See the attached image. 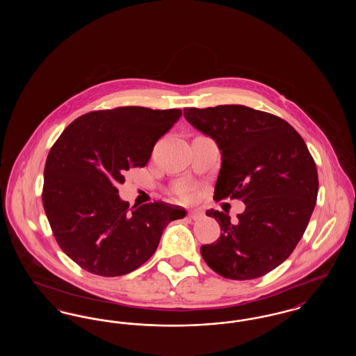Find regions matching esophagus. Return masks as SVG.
Segmentation results:
<instances>
[{
	"label": "esophagus",
	"mask_w": 356,
	"mask_h": 356,
	"mask_svg": "<svg viewBox=\"0 0 356 356\" xmlns=\"http://www.w3.org/2000/svg\"><path fill=\"white\" fill-rule=\"evenodd\" d=\"M186 218L191 220H199L203 218V213L200 211H191V212H188Z\"/></svg>",
	"instance_id": "1"
}]
</instances>
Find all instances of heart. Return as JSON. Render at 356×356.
Instances as JSON below:
<instances>
[{
    "label": "heart",
    "mask_w": 356,
    "mask_h": 356,
    "mask_svg": "<svg viewBox=\"0 0 356 356\" xmlns=\"http://www.w3.org/2000/svg\"><path fill=\"white\" fill-rule=\"evenodd\" d=\"M176 195H177V197H179L180 200H183V202L191 200L192 196H193L192 188L189 186H186V184L177 186V188H176Z\"/></svg>",
    "instance_id": "b5f03b06"
}]
</instances>
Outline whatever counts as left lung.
<instances>
[{
  "label": "left lung",
  "mask_w": 356,
  "mask_h": 356,
  "mask_svg": "<svg viewBox=\"0 0 356 356\" xmlns=\"http://www.w3.org/2000/svg\"><path fill=\"white\" fill-rule=\"evenodd\" d=\"M184 118L220 149L213 199L245 204L236 221L207 211L221 234L202 245L204 261L225 279L267 275L293 252L316 204L318 170L305 140L286 120L244 105L186 108Z\"/></svg>",
  "instance_id": "8db88e82"
}]
</instances>
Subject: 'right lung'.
<instances>
[{"instance_id": "obj_1", "label": "right lung", "mask_w": 356, "mask_h": 356, "mask_svg": "<svg viewBox=\"0 0 356 356\" xmlns=\"http://www.w3.org/2000/svg\"><path fill=\"white\" fill-rule=\"evenodd\" d=\"M181 109L119 106L72 121L44 170L42 204L60 248L85 271L113 277L135 271L156 251L167 224L186 216L164 202L119 197L124 172L145 167L154 144Z\"/></svg>"}]
</instances>
